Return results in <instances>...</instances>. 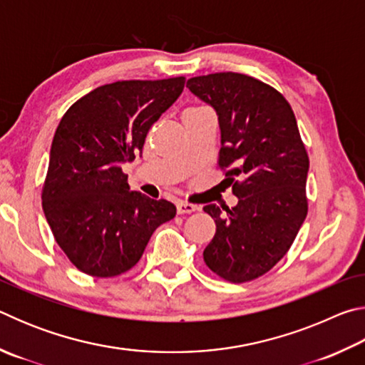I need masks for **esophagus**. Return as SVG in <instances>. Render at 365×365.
Listing matches in <instances>:
<instances>
[{
    "label": "esophagus",
    "instance_id": "obj_1",
    "mask_svg": "<svg viewBox=\"0 0 365 365\" xmlns=\"http://www.w3.org/2000/svg\"><path fill=\"white\" fill-rule=\"evenodd\" d=\"M196 206L191 205V202H187V201H178L177 202V212L178 214H191L196 211Z\"/></svg>",
    "mask_w": 365,
    "mask_h": 365
}]
</instances>
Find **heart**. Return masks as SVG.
Returning <instances> with one entry per match:
<instances>
[{
	"instance_id": "heart-1",
	"label": "heart",
	"mask_w": 365,
	"mask_h": 365,
	"mask_svg": "<svg viewBox=\"0 0 365 365\" xmlns=\"http://www.w3.org/2000/svg\"><path fill=\"white\" fill-rule=\"evenodd\" d=\"M193 109H197V108H193Z\"/></svg>"
}]
</instances>
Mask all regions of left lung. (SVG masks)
Masks as SVG:
<instances>
[{
  "instance_id": "1",
  "label": "left lung",
  "mask_w": 365,
  "mask_h": 365,
  "mask_svg": "<svg viewBox=\"0 0 365 365\" xmlns=\"http://www.w3.org/2000/svg\"><path fill=\"white\" fill-rule=\"evenodd\" d=\"M215 109L219 168L238 205L205 206L215 222L205 262L232 283L256 280L287 255L307 215L309 156L289 103L274 86L237 72L187 82Z\"/></svg>"
}]
</instances>
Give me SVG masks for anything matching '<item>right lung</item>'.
<instances>
[{"label":"right lung","mask_w":365,"mask_h":365,"mask_svg":"<svg viewBox=\"0 0 365 365\" xmlns=\"http://www.w3.org/2000/svg\"><path fill=\"white\" fill-rule=\"evenodd\" d=\"M183 86L185 77L119 80L80 98L61 119L43 211L59 248L83 274L108 279L130 270L153 232L175 217L174 202L130 191L122 164L143 150Z\"/></svg>","instance_id":"obj_1"}]
</instances>
